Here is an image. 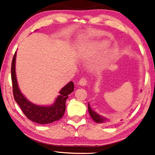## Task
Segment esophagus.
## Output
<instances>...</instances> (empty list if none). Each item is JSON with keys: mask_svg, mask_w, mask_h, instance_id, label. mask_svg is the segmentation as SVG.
I'll return each instance as SVG.
<instances>
[{"mask_svg": "<svg viewBox=\"0 0 155 155\" xmlns=\"http://www.w3.org/2000/svg\"><path fill=\"white\" fill-rule=\"evenodd\" d=\"M87 79H86L85 77H83L80 79L79 82H78V85H80L81 86H84V85H85L86 84H87Z\"/></svg>", "mask_w": 155, "mask_h": 155, "instance_id": "esophagus-1", "label": "esophagus"}]
</instances>
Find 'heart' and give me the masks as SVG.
<instances>
[{"label": "heart", "mask_w": 155, "mask_h": 155, "mask_svg": "<svg viewBox=\"0 0 155 155\" xmlns=\"http://www.w3.org/2000/svg\"><path fill=\"white\" fill-rule=\"evenodd\" d=\"M104 46H105V44H101V45H100V48H103L104 47Z\"/></svg>", "instance_id": "heart-1"}]
</instances>
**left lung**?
I'll return each instance as SVG.
<instances>
[{
    "label": "left lung",
    "instance_id": "1",
    "mask_svg": "<svg viewBox=\"0 0 155 155\" xmlns=\"http://www.w3.org/2000/svg\"><path fill=\"white\" fill-rule=\"evenodd\" d=\"M88 111L89 114H90V116L91 118H92L94 121H95L96 123H100V124H109V122L110 121H109V119H107V117L102 116V115H99L98 114H97L96 111H93L91 109V107H90V104L88 103Z\"/></svg>",
    "mask_w": 155,
    "mask_h": 155
}]
</instances>
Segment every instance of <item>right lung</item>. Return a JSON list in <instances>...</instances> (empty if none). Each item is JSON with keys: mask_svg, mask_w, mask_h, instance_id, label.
<instances>
[{"mask_svg": "<svg viewBox=\"0 0 155 155\" xmlns=\"http://www.w3.org/2000/svg\"><path fill=\"white\" fill-rule=\"evenodd\" d=\"M15 57L16 51L13 57L11 68L13 94L15 102L20 106L24 114L31 121L41 124H50L61 119L65 111V102L68 95L74 91V83L70 81L60 90V94L52 105H37L26 98L18 87L15 74Z\"/></svg>", "mask_w": 155, "mask_h": 155, "instance_id": "obj_1", "label": "right lung"}]
</instances>
